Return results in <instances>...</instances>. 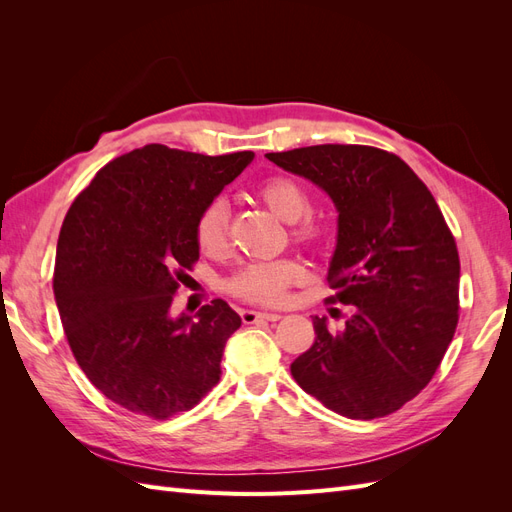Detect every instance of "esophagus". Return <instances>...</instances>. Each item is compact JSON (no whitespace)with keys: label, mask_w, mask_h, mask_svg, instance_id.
I'll return each instance as SVG.
<instances>
[{"label":"esophagus","mask_w":512,"mask_h":512,"mask_svg":"<svg viewBox=\"0 0 512 512\" xmlns=\"http://www.w3.org/2000/svg\"><path fill=\"white\" fill-rule=\"evenodd\" d=\"M241 320L243 324H254V322H260V320H267V322H275L280 320L282 316L280 314H267V312H254V309H241Z\"/></svg>","instance_id":"obj_1"}]
</instances>
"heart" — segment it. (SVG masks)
I'll use <instances>...</instances> for the list:
<instances>
[{"instance_id":"1","label":"heart","mask_w":512,"mask_h":512,"mask_svg":"<svg viewBox=\"0 0 512 512\" xmlns=\"http://www.w3.org/2000/svg\"><path fill=\"white\" fill-rule=\"evenodd\" d=\"M258 198L277 218L292 222V239L301 245H318L324 237L322 226L309 218L312 194L297 179L277 175L258 185ZM230 211L222 198H215L198 215L196 243L209 256H222L228 250ZM301 280V267L292 260L254 262L228 280L230 294L256 305H280L290 286Z\"/></svg>"}]
</instances>
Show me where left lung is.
<instances>
[{"label": "left lung", "instance_id": "left-lung-1", "mask_svg": "<svg viewBox=\"0 0 512 512\" xmlns=\"http://www.w3.org/2000/svg\"><path fill=\"white\" fill-rule=\"evenodd\" d=\"M327 192L339 211L327 303L348 305L342 331L314 318L316 339L290 365L329 410L371 421L421 393L459 320V252L427 185L395 153L314 145L267 153ZM339 312V309H335Z\"/></svg>", "mask_w": 512, "mask_h": 512}]
</instances>
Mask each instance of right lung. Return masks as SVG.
Here are the masks:
<instances>
[{
    "mask_svg": "<svg viewBox=\"0 0 512 512\" xmlns=\"http://www.w3.org/2000/svg\"><path fill=\"white\" fill-rule=\"evenodd\" d=\"M252 158L153 143L108 162L74 198L53 292L76 363L113 404L166 421L218 384L239 314L222 299L194 320L170 305L198 260V215Z\"/></svg>",
    "mask_w": 512,
    "mask_h": 512,
    "instance_id": "add662e5",
    "label": "right lung"
}]
</instances>
